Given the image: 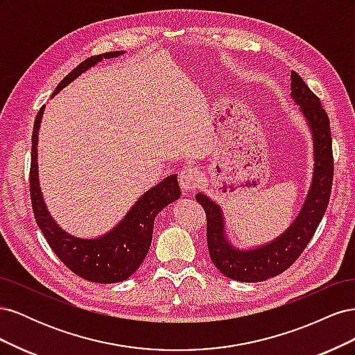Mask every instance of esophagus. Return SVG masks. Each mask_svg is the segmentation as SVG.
<instances>
[{
    "mask_svg": "<svg viewBox=\"0 0 355 355\" xmlns=\"http://www.w3.org/2000/svg\"><path fill=\"white\" fill-rule=\"evenodd\" d=\"M201 179H202V175H201V171H200L198 167H194V166L185 167L179 175V182H180L182 191L187 192V194H188V192H192L196 188L200 187Z\"/></svg>",
    "mask_w": 355,
    "mask_h": 355,
    "instance_id": "esophagus-1",
    "label": "esophagus"
}]
</instances>
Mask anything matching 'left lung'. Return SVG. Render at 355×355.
<instances>
[{
  "mask_svg": "<svg viewBox=\"0 0 355 355\" xmlns=\"http://www.w3.org/2000/svg\"><path fill=\"white\" fill-rule=\"evenodd\" d=\"M292 99L305 116L313 135L314 146V173L308 196L302 209L293 223L272 241L253 249H239L231 244L225 219L219 204L207 196L197 194L196 200L201 204L207 218V245L214 266L231 280L244 283L265 282L268 278L284 272L292 265L324 216L327 209L331 180H333V154L330 123L320 99L308 89L299 75L292 71Z\"/></svg>",
  "mask_w": 355,
  "mask_h": 355,
  "instance_id": "8db88e82",
  "label": "left lung"
}]
</instances>
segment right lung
<instances>
[{"label": "right lung", "mask_w": 355, "mask_h": 355, "mask_svg": "<svg viewBox=\"0 0 355 355\" xmlns=\"http://www.w3.org/2000/svg\"><path fill=\"white\" fill-rule=\"evenodd\" d=\"M123 53L124 51H108L103 55L85 59L59 83L53 96L58 94L71 81L80 77L83 72L94 67L102 59L118 58ZM42 114H44V106L40 110L35 118L29 171L31 201L37 225L41 232L44 234L51 250L72 272L93 283L111 284L124 282L141 266L148 254L149 245L153 241L155 216L170 202L180 197L178 176L170 175L161 180L158 185L146 191L125 213L124 219L118 222L110 232L96 239L75 237V235L62 230L58 222L51 218L40 188L37 146Z\"/></svg>", "instance_id": "obj_1"}]
</instances>
